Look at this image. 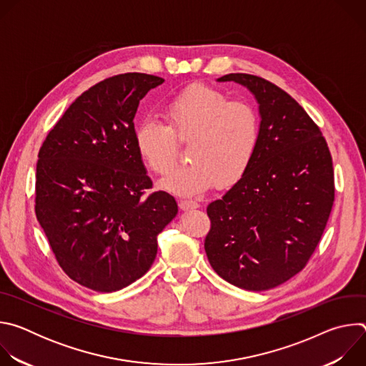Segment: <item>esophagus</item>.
<instances>
[{"label": "esophagus", "mask_w": 366, "mask_h": 366, "mask_svg": "<svg viewBox=\"0 0 366 366\" xmlns=\"http://www.w3.org/2000/svg\"><path fill=\"white\" fill-rule=\"evenodd\" d=\"M199 204L195 201H189V199H181L179 201V208L182 212H188V210H194V208H198Z\"/></svg>", "instance_id": "1"}]
</instances>
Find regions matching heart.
<instances>
[{
  "label": "heart",
  "mask_w": 366,
  "mask_h": 366,
  "mask_svg": "<svg viewBox=\"0 0 366 366\" xmlns=\"http://www.w3.org/2000/svg\"><path fill=\"white\" fill-rule=\"evenodd\" d=\"M167 126L146 119L134 129V147L152 172L168 174L177 156L175 139L189 140V165L159 182L168 192L191 197L216 184L234 185L247 172L259 142V117L250 104L216 88L192 85L162 110Z\"/></svg>",
  "instance_id": "b5f03b06"
}]
</instances>
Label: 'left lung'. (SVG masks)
I'll use <instances>...</instances> for the list:
<instances>
[{"instance_id":"1","label":"left lung","mask_w":366,"mask_h":366,"mask_svg":"<svg viewBox=\"0 0 366 366\" xmlns=\"http://www.w3.org/2000/svg\"><path fill=\"white\" fill-rule=\"evenodd\" d=\"M230 81L257 102L259 142L243 178L208 204L204 247L223 280L265 291L297 275L317 247L335 201L333 164L320 129L291 95L249 74L217 79Z\"/></svg>"}]
</instances>
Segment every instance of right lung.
I'll list each match as a JSON object with an SVG mask.
<instances>
[{
  "label": "right lung",
  "mask_w": 366,
  "mask_h": 366,
  "mask_svg": "<svg viewBox=\"0 0 366 366\" xmlns=\"http://www.w3.org/2000/svg\"><path fill=\"white\" fill-rule=\"evenodd\" d=\"M165 79L123 74L79 95L40 147L36 217L75 282L114 292L142 278L178 205L152 187L134 147L140 99Z\"/></svg>",
  "instance_id": "right-lung-1"
}]
</instances>
